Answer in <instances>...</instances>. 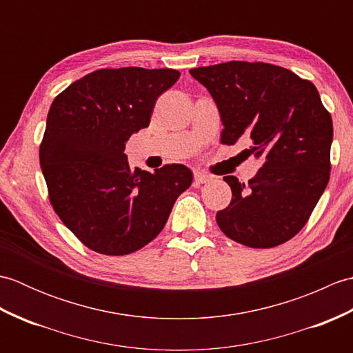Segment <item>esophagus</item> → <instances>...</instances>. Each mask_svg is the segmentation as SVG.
<instances>
[{"label": "esophagus", "instance_id": "obj_1", "mask_svg": "<svg viewBox=\"0 0 353 353\" xmlns=\"http://www.w3.org/2000/svg\"><path fill=\"white\" fill-rule=\"evenodd\" d=\"M194 181H196V183H206L211 181V176L201 171H194Z\"/></svg>", "mask_w": 353, "mask_h": 353}]
</instances>
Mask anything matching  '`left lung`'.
I'll return each instance as SVG.
<instances>
[{"mask_svg": "<svg viewBox=\"0 0 353 353\" xmlns=\"http://www.w3.org/2000/svg\"><path fill=\"white\" fill-rule=\"evenodd\" d=\"M220 110L221 144L241 137L261 168L249 183L226 176L232 200L216 212L223 234L253 249L287 243L308 223L331 176L332 118L317 88L264 62L232 61L190 70Z\"/></svg>", "mask_w": 353, "mask_h": 353, "instance_id": "1", "label": "left lung"}]
</instances>
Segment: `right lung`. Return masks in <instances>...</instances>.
<instances>
[{"label":"right lung","instance_id":"1","mask_svg":"<svg viewBox=\"0 0 353 353\" xmlns=\"http://www.w3.org/2000/svg\"><path fill=\"white\" fill-rule=\"evenodd\" d=\"M179 77L170 68H104L52 100L41 167L52 209L88 249L109 256L142 249L190 188L192 172L185 165L132 171L124 154L125 142L148 127L156 100Z\"/></svg>","mask_w":353,"mask_h":353}]
</instances>
